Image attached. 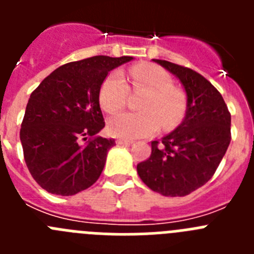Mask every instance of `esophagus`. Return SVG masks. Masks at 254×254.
Segmentation results:
<instances>
[{
  "instance_id": "34e87169",
  "label": "esophagus",
  "mask_w": 254,
  "mask_h": 254,
  "mask_svg": "<svg viewBox=\"0 0 254 254\" xmlns=\"http://www.w3.org/2000/svg\"><path fill=\"white\" fill-rule=\"evenodd\" d=\"M132 142H133L132 140H126V138H118V140H117V143H118V145H131Z\"/></svg>"
}]
</instances>
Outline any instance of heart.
<instances>
[{"label": "heart", "instance_id": "1", "mask_svg": "<svg viewBox=\"0 0 254 254\" xmlns=\"http://www.w3.org/2000/svg\"><path fill=\"white\" fill-rule=\"evenodd\" d=\"M127 85L121 72H112L102 84L100 105L107 113H117L127 104L129 89L146 91L138 108L142 112H127L108 121L109 133L123 138L146 137L164 128H172L181 122L186 111L183 94L173 87L167 71L155 64H140L128 69Z\"/></svg>", "mask_w": 254, "mask_h": 254}]
</instances>
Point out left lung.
Returning a JSON list of instances; mask_svg holds the SVG:
<instances>
[{"instance_id":"8db88e82","label":"left lung","mask_w":254,"mask_h":254,"mask_svg":"<svg viewBox=\"0 0 254 254\" xmlns=\"http://www.w3.org/2000/svg\"><path fill=\"white\" fill-rule=\"evenodd\" d=\"M154 61L181 80L187 93V111L174 131L161 141H152L151 155L137 164V173L154 192L168 197L187 196L216 172L232 140V116L207 78L188 67Z\"/></svg>"}]
</instances>
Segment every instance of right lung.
I'll return each instance as SVG.
<instances>
[{
  "instance_id": "add662e5",
  "label": "right lung",
  "mask_w": 254,
  "mask_h": 254,
  "mask_svg": "<svg viewBox=\"0 0 254 254\" xmlns=\"http://www.w3.org/2000/svg\"><path fill=\"white\" fill-rule=\"evenodd\" d=\"M131 60L94 56L69 62L31 93L20 140L31 177L47 192L72 196L98 181L116 145L95 136L105 126L100 87L112 69Z\"/></svg>"
}]
</instances>
